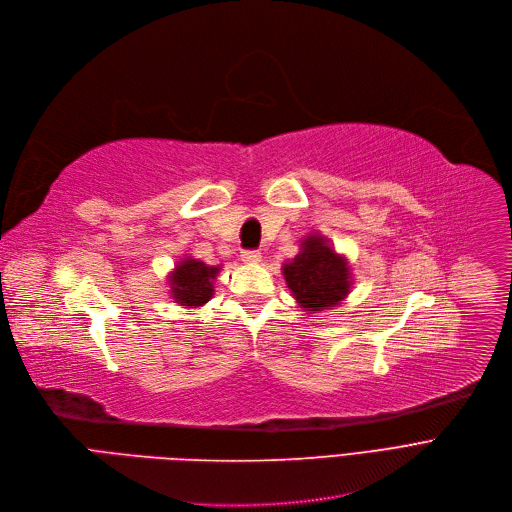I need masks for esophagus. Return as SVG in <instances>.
I'll return each mask as SVG.
<instances>
[{
  "label": "esophagus",
  "mask_w": 512,
  "mask_h": 512,
  "mask_svg": "<svg viewBox=\"0 0 512 512\" xmlns=\"http://www.w3.org/2000/svg\"><path fill=\"white\" fill-rule=\"evenodd\" d=\"M260 252L258 250H243L241 252V260L243 262H248V264H256V262H260Z\"/></svg>",
  "instance_id": "1"
}]
</instances>
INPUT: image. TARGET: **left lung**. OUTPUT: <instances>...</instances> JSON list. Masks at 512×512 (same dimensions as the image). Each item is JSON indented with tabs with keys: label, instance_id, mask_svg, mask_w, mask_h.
<instances>
[{
	"label": "left lung",
	"instance_id": "left-lung-1",
	"mask_svg": "<svg viewBox=\"0 0 512 512\" xmlns=\"http://www.w3.org/2000/svg\"><path fill=\"white\" fill-rule=\"evenodd\" d=\"M283 275L291 294L306 310H325L342 302L350 291V269L325 239L310 235L302 243V252L283 266Z\"/></svg>",
	"mask_w": 512,
	"mask_h": 512
}]
</instances>
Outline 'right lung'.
Returning a JSON list of instances; mask_svg holds the SVG:
<instances>
[{
  "mask_svg": "<svg viewBox=\"0 0 512 512\" xmlns=\"http://www.w3.org/2000/svg\"><path fill=\"white\" fill-rule=\"evenodd\" d=\"M216 266H208L200 260H183L170 277V291L181 306L196 308L212 298V279L216 277Z\"/></svg>",
  "mask_w": 512,
  "mask_h": 512,
  "instance_id": "add662e5",
  "label": "right lung"
}]
</instances>
